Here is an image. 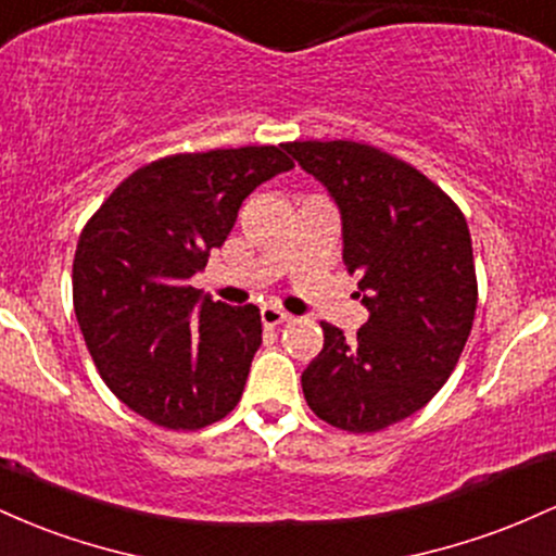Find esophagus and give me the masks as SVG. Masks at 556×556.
<instances>
[{"instance_id":"obj_1","label":"esophagus","mask_w":556,"mask_h":556,"mask_svg":"<svg viewBox=\"0 0 556 556\" xmlns=\"http://www.w3.org/2000/svg\"><path fill=\"white\" fill-rule=\"evenodd\" d=\"M260 317H262V323H265V326H280V323L291 320L289 312L276 307V304H265V307L260 309Z\"/></svg>"}]
</instances>
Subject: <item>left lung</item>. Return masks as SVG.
I'll list each match as a JSON object with an SVG mask.
<instances>
[{
	"mask_svg": "<svg viewBox=\"0 0 556 556\" xmlns=\"http://www.w3.org/2000/svg\"><path fill=\"white\" fill-rule=\"evenodd\" d=\"M286 152L339 207L344 265L370 317L346 341L320 323L323 352L302 372L309 409L349 433H376L439 394L478 304L465 215L407 162L357 141H294Z\"/></svg>",
	"mask_w": 556,
	"mask_h": 556,
	"instance_id": "obj_1",
	"label": "left lung"
}]
</instances>
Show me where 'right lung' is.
Returning a JSON list of instances; mask_svg holds the SVG:
<instances>
[{"mask_svg":"<svg viewBox=\"0 0 556 556\" xmlns=\"http://www.w3.org/2000/svg\"><path fill=\"white\" fill-rule=\"evenodd\" d=\"M294 167L280 147L173 154L139 167L86 223L73 307L99 376L126 407L199 430L239 404L262 344L260 309L191 286L241 202Z\"/></svg>","mask_w":556,"mask_h":556,"instance_id":"obj_1","label":"right lung"}]
</instances>
